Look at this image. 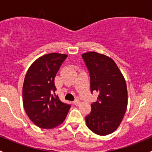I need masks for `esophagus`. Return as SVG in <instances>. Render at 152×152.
Instances as JSON below:
<instances>
[{
  "label": "esophagus",
  "mask_w": 152,
  "mask_h": 152,
  "mask_svg": "<svg viewBox=\"0 0 152 152\" xmlns=\"http://www.w3.org/2000/svg\"><path fill=\"white\" fill-rule=\"evenodd\" d=\"M73 103H74V104L76 106H79V104H80V101L76 99V100L74 101V102H73Z\"/></svg>",
  "instance_id": "34e87169"
}]
</instances>
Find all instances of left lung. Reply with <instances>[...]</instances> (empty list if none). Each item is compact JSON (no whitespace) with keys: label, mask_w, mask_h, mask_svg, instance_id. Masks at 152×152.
Wrapping results in <instances>:
<instances>
[{"label":"left lung","mask_w":152,"mask_h":152,"mask_svg":"<svg viewBox=\"0 0 152 152\" xmlns=\"http://www.w3.org/2000/svg\"><path fill=\"white\" fill-rule=\"evenodd\" d=\"M90 76L91 93H99L98 101L91 104L85 117L87 127L99 135L117 129L126 113L128 94L125 79L110 57L91 51L82 55Z\"/></svg>","instance_id":"1"}]
</instances>
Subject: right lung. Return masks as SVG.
Masks as SVG:
<instances>
[{
  "instance_id": "right-lung-1",
  "label": "right lung",
  "mask_w": 152,
  "mask_h": 152,
  "mask_svg": "<svg viewBox=\"0 0 152 152\" xmlns=\"http://www.w3.org/2000/svg\"><path fill=\"white\" fill-rule=\"evenodd\" d=\"M67 55L50 53L38 58L28 68L23 86V103L27 115L42 129L63 123L70 105L56 96L54 79Z\"/></svg>"
}]
</instances>
